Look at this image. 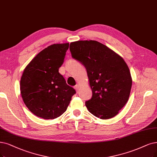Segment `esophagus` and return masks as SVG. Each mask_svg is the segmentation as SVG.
<instances>
[{"mask_svg":"<svg viewBox=\"0 0 157 157\" xmlns=\"http://www.w3.org/2000/svg\"><path fill=\"white\" fill-rule=\"evenodd\" d=\"M74 89H75V90H76L77 92H78V91H79V85H76L75 86H74Z\"/></svg>","mask_w":157,"mask_h":157,"instance_id":"34e87169","label":"esophagus"}]
</instances>
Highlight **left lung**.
<instances>
[{
    "instance_id": "1",
    "label": "left lung",
    "mask_w": 157,
    "mask_h": 157,
    "mask_svg": "<svg viewBox=\"0 0 157 157\" xmlns=\"http://www.w3.org/2000/svg\"><path fill=\"white\" fill-rule=\"evenodd\" d=\"M72 57L86 67L92 97L85 102L89 111L102 120L117 116L129 100L132 78L124 59L96 40L70 44Z\"/></svg>"
}]
</instances>
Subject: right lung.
Listing matches in <instances>:
<instances>
[{"label": "right lung", "instance_id": "obj_1", "mask_svg": "<svg viewBox=\"0 0 157 157\" xmlns=\"http://www.w3.org/2000/svg\"><path fill=\"white\" fill-rule=\"evenodd\" d=\"M69 43L54 44L40 51L28 64L20 81L26 106L36 116L55 119L67 111L75 90L59 72Z\"/></svg>", "mask_w": 157, "mask_h": 157}]
</instances>
